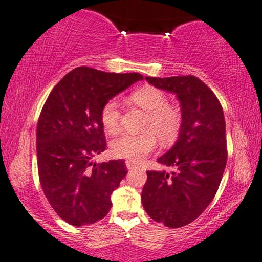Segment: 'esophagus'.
Wrapping results in <instances>:
<instances>
[{
    "label": "esophagus",
    "mask_w": 262,
    "mask_h": 262,
    "mask_svg": "<svg viewBox=\"0 0 262 262\" xmlns=\"http://www.w3.org/2000/svg\"><path fill=\"white\" fill-rule=\"evenodd\" d=\"M125 164H126V167H127V169H132V168H135L136 167V164L135 162H132V161H126L125 162Z\"/></svg>",
    "instance_id": "1"
}]
</instances>
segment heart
<instances>
[{"label":"heart","instance_id":"b5f03b06","mask_svg":"<svg viewBox=\"0 0 262 262\" xmlns=\"http://www.w3.org/2000/svg\"><path fill=\"white\" fill-rule=\"evenodd\" d=\"M131 101L149 114L141 135L124 134L112 142V152L120 159L139 162L156 147V137L161 143L169 144L178 137L182 127V114L169 106L168 97L154 86H143L131 95ZM101 123L106 131L115 134L120 124V106L117 100H110L101 110Z\"/></svg>","mask_w":262,"mask_h":262}]
</instances>
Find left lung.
Masks as SVG:
<instances>
[{
	"label": "left lung",
	"instance_id": "1",
	"mask_svg": "<svg viewBox=\"0 0 262 262\" xmlns=\"http://www.w3.org/2000/svg\"><path fill=\"white\" fill-rule=\"evenodd\" d=\"M148 83L176 94L182 127L174 145L158 159L176 171H148L142 205L165 226H185L201 215L215 196L227 160L223 107L212 90L193 76L155 78Z\"/></svg>",
	"mask_w": 262,
	"mask_h": 262
}]
</instances>
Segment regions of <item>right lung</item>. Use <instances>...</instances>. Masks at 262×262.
<instances>
[{
  "instance_id": "obj_1",
  "label": "right lung",
  "mask_w": 262,
  "mask_h": 262,
  "mask_svg": "<svg viewBox=\"0 0 262 262\" xmlns=\"http://www.w3.org/2000/svg\"><path fill=\"white\" fill-rule=\"evenodd\" d=\"M143 79L77 67L54 86L37 124L40 186L57 215L73 226L107 215L111 195L127 174L124 160L91 161L106 149L101 110L115 95Z\"/></svg>"
}]
</instances>
